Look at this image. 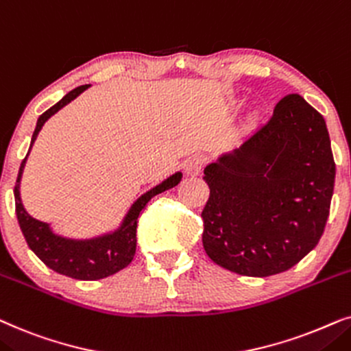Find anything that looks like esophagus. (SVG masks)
<instances>
[{"label": "esophagus", "instance_id": "esophagus-1", "mask_svg": "<svg viewBox=\"0 0 351 351\" xmlns=\"http://www.w3.org/2000/svg\"><path fill=\"white\" fill-rule=\"evenodd\" d=\"M205 162H207V158L205 156H194L188 158V160L184 162V171L188 176H199L200 171H202V168L205 167Z\"/></svg>", "mask_w": 351, "mask_h": 351}]
</instances>
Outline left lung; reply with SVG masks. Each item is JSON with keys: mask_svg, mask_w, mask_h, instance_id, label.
<instances>
[{"mask_svg": "<svg viewBox=\"0 0 351 351\" xmlns=\"http://www.w3.org/2000/svg\"><path fill=\"white\" fill-rule=\"evenodd\" d=\"M210 197L202 244L215 263L252 278L287 271L319 242L335 163L324 117L300 95L239 147L204 168Z\"/></svg>", "mask_w": 351, "mask_h": 351, "instance_id": "left-lung-1", "label": "left lung"}]
</instances>
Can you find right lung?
<instances>
[{
	"label": "right lung",
	"mask_w": 351,
	"mask_h": 351,
	"mask_svg": "<svg viewBox=\"0 0 351 351\" xmlns=\"http://www.w3.org/2000/svg\"><path fill=\"white\" fill-rule=\"evenodd\" d=\"M88 88H90V85H82L75 88V90L67 93L59 102H56L51 109L38 117L34 136H32L30 149L34 146L40 130L43 128V125L48 121V119H51L62 107L67 106L69 102H72L75 97L80 96ZM29 154H27L21 163L16 188H14L16 215L19 224H21L22 234L25 237L32 252L48 268L59 274H64V276L80 279V281H96V279L107 278L132 263L134 252H136V226L141 210L146 207L154 195L175 188L181 181V178H183V173L176 171L171 176H168L167 180H163L160 184L154 186L147 193L139 195L132 204V207L128 208V212L123 217V219H121L119 228H115L114 231L104 232V234L96 237H90V239H73V237L58 234L49 223L40 221V219L34 218L32 215H29L25 207H23L21 199V180Z\"/></svg>",
	"instance_id": "add662e5"
}]
</instances>
